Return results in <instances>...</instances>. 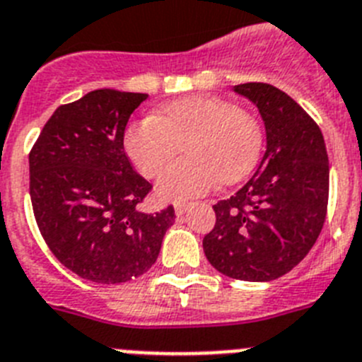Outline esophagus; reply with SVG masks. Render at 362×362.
Listing matches in <instances>:
<instances>
[{
	"mask_svg": "<svg viewBox=\"0 0 362 362\" xmlns=\"http://www.w3.org/2000/svg\"><path fill=\"white\" fill-rule=\"evenodd\" d=\"M187 207H189V202H175V213H177L178 216L184 215V213L187 211Z\"/></svg>",
	"mask_w": 362,
	"mask_h": 362,
	"instance_id": "34e87169",
	"label": "esophagus"
}]
</instances>
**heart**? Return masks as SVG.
I'll return each mask as SVG.
<instances>
[{
	"label": "heart",
	"instance_id": "1",
	"mask_svg": "<svg viewBox=\"0 0 362 362\" xmlns=\"http://www.w3.org/2000/svg\"><path fill=\"white\" fill-rule=\"evenodd\" d=\"M262 125L251 112L215 96H191L163 105L156 115L127 125L125 153L144 177L160 175L156 191L165 200L207 193L216 182L233 184L250 175L262 151Z\"/></svg>",
	"mask_w": 362,
	"mask_h": 362
}]
</instances>
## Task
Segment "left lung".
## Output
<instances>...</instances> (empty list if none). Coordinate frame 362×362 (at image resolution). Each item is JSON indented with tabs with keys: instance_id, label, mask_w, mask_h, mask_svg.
<instances>
[{
	"instance_id": "left-lung-1",
	"label": "left lung",
	"mask_w": 362,
	"mask_h": 362,
	"mask_svg": "<svg viewBox=\"0 0 362 362\" xmlns=\"http://www.w3.org/2000/svg\"><path fill=\"white\" fill-rule=\"evenodd\" d=\"M233 90L259 109L266 153L255 175L213 206L215 228L202 246L216 272L266 282L293 269L319 237L328 209V153L319 125L281 89L251 81Z\"/></svg>"
}]
</instances>
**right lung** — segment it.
Masks as SVG:
<instances>
[{
	"mask_svg": "<svg viewBox=\"0 0 362 362\" xmlns=\"http://www.w3.org/2000/svg\"><path fill=\"white\" fill-rule=\"evenodd\" d=\"M147 94L98 89L59 105L29 155L30 200L43 240L65 268L100 284L156 262L173 206L142 213L153 185L124 151L129 118Z\"/></svg>",
	"mask_w": 362,
	"mask_h": 362,
	"instance_id": "1",
	"label": "right lung"
}]
</instances>
